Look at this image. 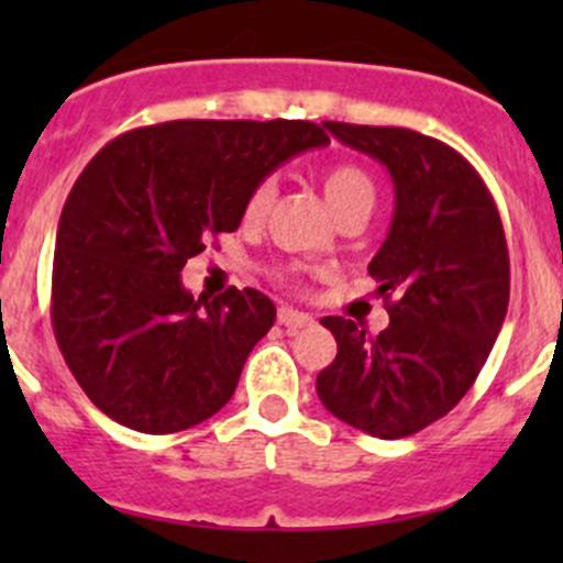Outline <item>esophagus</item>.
<instances>
[{
	"label": "esophagus",
	"mask_w": 563,
	"mask_h": 563,
	"mask_svg": "<svg viewBox=\"0 0 563 563\" xmlns=\"http://www.w3.org/2000/svg\"><path fill=\"white\" fill-rule=\"evenodd\" d=\"M277 321H280V327H286L288 332H297V329L310 327V323H313V316L288 308V305H280V308H277Z\"/></svg>",
	"instance_id": "obj_1"
}]
</instances>
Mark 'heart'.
Instances as JSON below:
<instances>
[{
  "mask_svg": "<svg viewBox=\"0 0 563 563\" xmlns=\"http://www.w3.org/2000/svg\"><path fill=\"white\" fill-rule=\"evenodd\" d=\"M321 190L327 198L329 212L334 220L343 218L349 212H371L376 203V185H373L371 174L365 168L354 166V163H338L329 166L321 174ZM272 198H275V185L272 181H258L253 190L247 192L245 207H242V218L245 223H261L264 214L269 212Z\"/></svg>",
  "mask_w": 563,
  "mask_h": 563,
  "instance_id": "b5f03b06",
  "label": "heart"
}]
</instances>
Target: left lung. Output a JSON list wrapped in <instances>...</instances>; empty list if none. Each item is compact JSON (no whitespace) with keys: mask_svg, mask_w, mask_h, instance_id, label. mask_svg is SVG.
Instances as JSON below:
<instances>
[{"mask_svg":"<svg viewBox=\"0 0 563 563\" xmlns=\"http://www.w3.org/2000/svg\"><path fill=\"white\" fill-rule=\"evenodd\" d=\"M323 128L387 168L395 214L367 264L389 327L371 338L351 318H321L338 356L316 391L351 428L402 439L450 413L479 376L509 305L507 236L490 190L452 146L406 128Z\"/></svg>","mask_w":563,"mask_h":563,"instance_id":"obj_1","label":"left lung"}]
</instances>
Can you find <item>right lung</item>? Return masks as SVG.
Masks as SVG:
<instances>
[{"label": "right lung", "mask_w": 563, "mask_h": 563, "mask_svg": "<svg viewBox=\"0 0 563 563\" xmlns=\"http://www.w3.org/2000/svg\"><path fill=\"white\" fill-rule=\"evenodd\" d=\"M302 119H176L106 144L56 229L51 321L89 400L139 433H176L234 395L275 323L255 288L192 297L187 258L236 231L247 192L299 152L327 146Z\"/></svg>", "instance_id": "right-lung-1"}]
</instances>
